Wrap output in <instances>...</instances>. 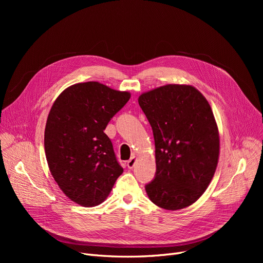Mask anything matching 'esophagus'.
<instances>
[{"instance_id": "obj_1", "label": "esophagus", "mask_w": 263, "mask_h": 263, "mask_svg": "<svg viewBox=\"0 0 263 263\" xmlns=\"http://www.w3.org/2000/svg\"><path fill=\"white\" fill-rule=\"evenodd\" d=\"M135 162H136V158L133 156V157L127 162V166H128L129 168H133L134 165H135Z\"/></svg>"}]
</instances>
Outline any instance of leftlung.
Returning a JSON list of instances; mask_svg holds the SVG:
<instances>
[{
  "instance_id": "1",
  "label": "left lung",
  "mask_w": 263,
  "mask_h": 263,
  "mask_svg": "<svg viewBox=\"0 0 263 263\" xmlns=\"http://www.w3.org/2000/svg\"><path fill=\"white\" fill-rule=\"evenodd\" d=\"M139 104L156 145L148 197L163 209H183L202 195L216 170L219 137L212 109L195 87L176 84L141 95Z\"/></svg>"
}]
</instances>
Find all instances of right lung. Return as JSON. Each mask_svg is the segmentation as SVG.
<instances>
[{"instance_id": "1", "label": "right lung", "mask_w": 263, "mask_h": 263, "mask_svg": "<svg viewBox=\"0 0 263 263\" xmlns=\"http://www.w3.org/2000/svg\"><path fill=\"white\" fill-rule=\"evenodd\" d=\"M130 97L98 82L79 83L51 107L45 130L49 168L61 190L81 205L101 203L123 172L104 130Z\"/></svg>"}]
</instances>
